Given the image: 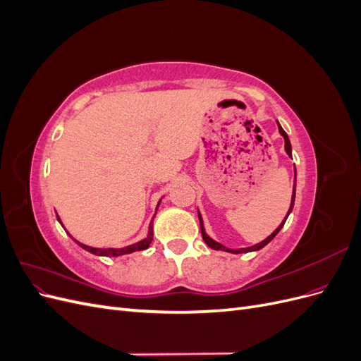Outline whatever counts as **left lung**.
<instances>
[{"instance_id": "left-lung-1", "label": "left lung", "mask_w": 361, "mask_h": 361, "mask_svg": "<svg viewBox=\"0 0 361 361\" xmlns=\"http://www.w3.org/2000/svg\"><path fill=\"white\" fill-rule=\"evenodd\" d=\"M277 125H279V133L281 134V137L285 138V150H286V154L292 158V147H290V141H289V137H288V134L285 133V130H283V128L280 126V123L277 122ZM295 182H297V170H295ZM293 202H295V185H293V191H292V200H290V206H289V211H288V214H286V218L285 220L281 221V224L276 228L274 232H272L267 239H264V241L262 243H259V244H256V245H253V247H247V248H238V250H233V248H227V247H224V245H221L220 243H216V241H214L212 238H209L207 236V233L204 232V226H203V220H202V215H200V212H199V220H200V231H202V236H203V241L209 245L211 248H214V250H221V251H228V253H233V255H239V253H248V251H257V250H260V248H264L267 244H269L272 239L276 238V235L280 232V228L285 226V223H286V220H288V216H289V214L292 212V209H293Z\"/></svg>"}]
</instances>
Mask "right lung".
Masks as SVG:
<instances>
[{
  "label": "right lung",
  "mask_w": 361,
  "mask_h": 361,
  "mask_svg": "<svg viewBox=\"0 0 361 361\" xmlns=\"http://www.w3.org/2000/svg\"><path fill=\"white\" fill-rule=\"evenodd\" d=\"M161 202V200H159ZM159 206V203H158ZM157 206V209H158ZM155 216V215H154ZM57 220L60 221L61 224V220L60 216L57 215ZM63 226V224H61ZM71 236V235H69ZM72 238V236H71ZM73 239V238H72ZM73 241L78 244L81 248H84L85 251H90L92 255H96V256H111V257H116V256H123V255H129V253H134V251H141V250H146L149 248V245L152 244V241H154V218H152V221L149 224V232H147V236L145 239H141V241L133 244V245H128V247H123V248H93V247H89L85 244H81L76 241V239H73Z\"/></svg>",
  "instance_id": "add662e5"
}]
</instances>
